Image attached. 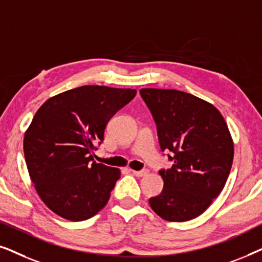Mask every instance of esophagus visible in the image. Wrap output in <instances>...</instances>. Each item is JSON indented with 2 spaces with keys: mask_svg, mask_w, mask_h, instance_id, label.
<instances>
[{
  "mask_svg": "<svg viewBox=\"0 0 262 262\" xmlns=\"http://www.w3.org/2000/svg\"><path fill=\"white\" fill-rule=\"evenodd\" d=\"M149 173L148 169H142V170H132V174L135 175V177H138V178H142V177H145L146 174Z\"/></svg>",
  "mask_w": 262,
  "mask_h": 262,
  "instance_id": "obj_1",
  "label": "esophagus"
}]
</instances>
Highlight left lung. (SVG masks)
<instances>
[{"label": "left lung", "mask_w": 262, "mask_h": 262, "mask_svg": "<svg viewBox=\"0 0 262 262\" xmlns=\"http://www.w3.org/2000/svg\"><path fill=\"white\" fill-rule=\"evenodd\" d=\"M152 114L162 151L173 166L160 169L162 192L149 199L168 222H186L202 214L223 189L234 159L229 128L216 107L175 89L139 91Z\"/></svg>", "instance_id": "8db88e82"}]
</instances>
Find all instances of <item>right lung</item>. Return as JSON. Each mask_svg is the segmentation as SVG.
Instances as JSON below:
<instances>
[{
    "mask_svg": "<svg viewBox=\"0 0 262 262\" xmlns=\"http://www.w3.org/2000/svg\"><path fill=\"white\" fill-rule=\"evenodd\" d=\"M136 94V89L83 85L37 111L25 134V160L39 196L59 217L85 221L108 202L120 171L96 163L93 155L111 118Z\"/></svg>",
    "mask_w": 262,
    "mask_h": 262,
    "instance_id": "1",
    "label": "right lung"
}]
</instances>
